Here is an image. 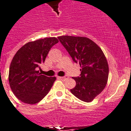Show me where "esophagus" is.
I'll list each match as a JSON object with an SVG mask.
<instances>
[{"instance_id": "esophagus-1", "label": "esophagus", "mask_w": 131, "mask_h": 131, "mask_svg": "<svg viewBox=\"0 0 131 131\" xmlns=\"http://www.w3.org/2000/svg\"><path fill=\"white\" fill-rule=\"evenodd\" d=\"M58 78L60 79V80H66L68 77L67 76H58Z\"/></svg>"}]
</instances>
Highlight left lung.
Wrapping results in <instances>:
<instances>
[{"label": "left lung", "mask_w": 131, "mask_h": 131, "mask_svg": "<svg viewBox=\"0 0 131 131\" xmlns=\"http://www.w3.org/2000/svg\"><path fill=\"white\" fill-rule=\"evenodd\" d=\"M75 62L80 65V77L74 78L76 85L71 92L84 102H92L106 86L109 68L103 51L86 37H58Z\"/></svg>", "instance_id": "obj_1"}]
</instances>
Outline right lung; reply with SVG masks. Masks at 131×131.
Masks as SVG:
<instances>
[{"label":"right lung","instance_id":"right-lung-1","mask_svg":"<svg viewBox=\"0 0 131 131\" xmlns=\"http://www.w3.org/2000/svg\"><path fill=\"white\" fill-rule=\"evenodd\" d=\"M58 42L56 37L28 42L14 56L10 65L8 81L13 94L21 102L37 103L51 90L56 78L42 75L37 70L51 48Z\"/></svg>","mask_w":131,"mask_h":131}]
</instances>
